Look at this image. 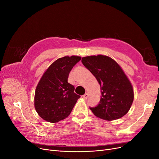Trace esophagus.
Masks as SVG:
<instances>
[{
    "instance_id": "esophagus-1",
    "label": "esophagus",
    "mask_w": 159,
    "mask_h": 159,
    "mask_svg": "<svg viewBox=\"0 0 159 159\" xmlns=\"http://www.w3.org/2000/svg\"><path fill=\"white\" fill-rule=\"evenodd\" d=\"M88 97H89V95H88V93H85L83 95V98H84V99H88Z\"/></svg>"
}]
</instances>
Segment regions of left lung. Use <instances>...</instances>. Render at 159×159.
Segmentation results:
<instances>
[{"mask_svg":"<svg viewBox=\"0 0 159 159\" xmlns=\"http://www.w3.org/2000/svg\"><path fill=\"white\" fill-rule=\"evenodd\" d=\"M81 62L97 79L102 97L95 107H90L96 117L106 121L121 118L134 99L131 81L117 62L104 55L83 57Z\"/></svg>","mask_w":159,"mask_h":159,"instance_id":"8db88e82","label":"left lung"}]
</instances>
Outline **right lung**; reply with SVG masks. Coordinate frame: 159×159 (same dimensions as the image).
<instances>
[{
	"label": "right lung",
	"mask_w": 159,
	"mask_h": 159,
	"mask_svg": "<svg viewBox=\"0 0 159 159\" xmlns=\"http://www.w3.org/2000/svg\"><path fill=\"white\" fill-rule=\"evenodd\" d=\"M81 58L78 56L60 57L42 75L35 90L34 107L45 121L57 123L66 119L80 98L74 93V86L68 82V79Z\"/></svg>",
	"instance_id": "right-lung-1"
}]
</instances>
